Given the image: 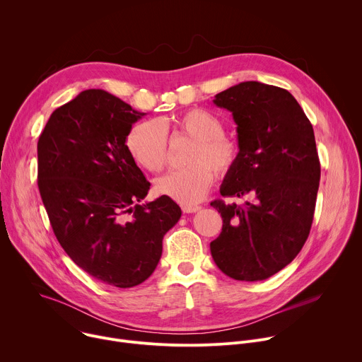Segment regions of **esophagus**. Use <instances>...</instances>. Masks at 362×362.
<instances>
[{
	"instance_id": "esophagus-1",
	"label": "esophagus",
	"mask_w": 362,
	"mask_h": 362,
	"mask_svg": "<svg viewBox=\"0 0 362 362\" xmlns=\"http://www.w3.org/2000/svg\"><path fill=\"white\" fill-rule=\"evenodd\" d=\"M200 209V206H182V211L185 214H194Z\"/></svg>"
}]
</instances>
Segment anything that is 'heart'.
Wrapping results in <instances>:
<instances>
[{
  "label": "heart",
  "instance_id": "obj_1",
  "mask_svg": "<svg viewBox=\"0 0 362 362\" xmlns=\"http://www.w3.org/2000/svg\"><path fill=\"white\" fill-rule=\"evenodd\" d=\"M168 132L193 140L186 159L190 166L159 179L154 187L159 194L183 206L203 199L214 183V170L219 177H226L239 163L240 146L225 134L223 120L209 110L190 109L173 117L133 126L127 136V148L140 168L153 173L165 169Z\"/></svg>",
  "mask_w": 362,
  "mask_h": 362
}]
</instances>
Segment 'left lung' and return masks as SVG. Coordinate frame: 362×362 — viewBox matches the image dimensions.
<instances>
[{"instance_id": "1", "label": "left lung", "mask_w": 362, "mask_h": 362, "mask_svg": "<svg viewBox=\"0 0 362 362\" xmlns=\"http://www.w3.org/2000/svg\"><path fill=\"white\" fill-rule=\"evenodd\" d=\"M232 113L240 159L214 200L223 219L211 242L218 268L236 281H264L291 264L311 230L321 165L311 122L285 88L243 81L215 95Z\"/></svg>"}]
</instances>
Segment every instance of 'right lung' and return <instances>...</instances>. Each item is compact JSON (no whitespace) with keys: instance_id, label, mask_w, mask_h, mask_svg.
I'll list each match as a JSON object with an SVG mask.
<instances>
[{"instance_id":"right-lung-1","label":"right lung","mask_w":362,"mask_h":362,"mask_svg":"<svg viewBox=\"0 0 362 362\" xmlns=\"http://www.w3.org/2000/svg\"><path fill=\"white\" fill-rule=\"evenodd\" d=\"M144 115L105 90H84L53 112L37 144L38 189L57 240L77 267L117 288L153 274L182 216L168 196L140 204L150 183L126 139Z\"/></svg>"}]
</instances>
